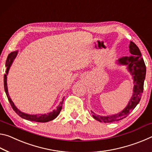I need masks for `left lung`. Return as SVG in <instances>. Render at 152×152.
Instances as JSON below:
<instances>
[{
    "mask_svg": "<svg viewBox=\"0 0 152 152\" xmlns=\"http://www.w3.org/2000/svg\"><path fill=\"white\" fill-rule=\"evenodd\" d=\"M129 51L133 54L131 56H125L118 60L120 64L128 66L129 71L131 72L134 79V89L133 95L131 97L130 102L127 106L120 113L114 115L102 116L96 115L93 112V117L99 122H103L105 123H114L118 121L127 116L136 106L139 104L141 98L143 91L144 80L145 78L146 67L143 58L141 57V52L136 44L133 42H130L129 45Z\"/></svg>",
    "mask_w": 152,
    "mask_h": 152,
    "instance_id": "8db88e82",
    "label": "left lung"
}]
</instances>
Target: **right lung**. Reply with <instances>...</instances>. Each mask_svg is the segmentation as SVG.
Returning a JSON list of instances; mask_svg holds the SVG:
<instances>
[{
	"label": "right lung",
	"mask_w": 152,
	"mask_h": 152,
	"mask_svg": "<svg viewBox=\"0 0 152 152\" xmlns=\"http://www.w3.org/2000/svg\"><path fill=\"white\" fill-rule=\"evenodd\" d=\"M17 54V52H13V53H11V54H9L8 57L7 58V61H6V66H7V71L6 73L7 74L8 73L9 69L11 66L12 63H13V59H15ZM7 74H5L4 75V91H5L7 98H8L10 104H11V106L14 111L18 114L19 116H21V118H23L24 119H26V120L28 121H36V122H39V123H46V122H48L50 121L53 119L55 118L58 115V114L61 112V109H62V105H63V100L62 101V102H61L60 105L58 107H57L56 110H53L52 113H48L47 114H36V115H29V114H27L21 113V111H19L18 109H17L15 106L14 105V104L13 102H12L11 99L10 98V97L9 96L8 94V90H7Z\"/></svg>",
	"instance_id": "obj_1"
}]
</instances>
